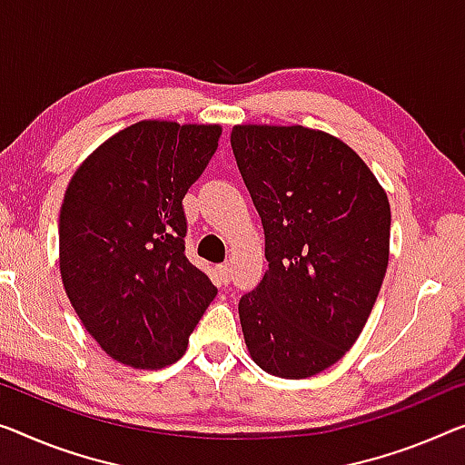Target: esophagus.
I'll list each match as a JSON object with an SVG mask.
<instances>
[{"label":"esophagus","mask_w":465,"mask_h":465,"mask_svg":"<svg viewBox=\"0 0 465 465\" xmlns=\"http://www.w3.org/2000/svg\"><path fill=\"white\" fill-rule=\"evenodd\" d=\"M219 277H221V283H230L232 282V265L230 262H223V265L217 267Z\"/></svg>","instance_id":"esophagus-1"}]
</instances>
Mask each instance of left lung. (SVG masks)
<instances>
[{
    "instance_id": "1",
    "label": "left lung",
    "mask_w": 465,
    "mask_h": 465,
    "mask_svg": "<svg viewBox=\"0 0 465 465\" xmlns=\"http://www.w3.org/2000/svg\"><path fill=\"white\" fill-rule=\"evenodd\" d=\"M230 142L269 261L238 304L246 346L267 373L311 378L342 359L371 313L391 204L361 158L322 131L238 124Z\"/></svg>"
}]
</instances>
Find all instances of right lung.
Returning a JSON list of instances; mask_svg holds the SVG:
<instances>
[{
	"instance_id": "obj_1",
	"label": "right lung",
	"mask_w": 465,
	"mask_h": 465,
	"mask_svg": "<svg viewBox=\"0 0 465 465\" xmlns=\"http://www.w3.org/2000/svg\"><path fill=\"white\" fill-rule=\"evenodd\" d=\"M219 124L142 121L104 142L68 183L60 273L79 320L110 357L175 363L217 288L185 256L183 198L219 143Z\"/></svg>"
}]
</instances>
